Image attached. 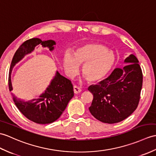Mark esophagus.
Here are the masks:
<instances>
[{
	"label": "esophagus",
	"instance_id": "34e87169",
	"mask_svg": "<svg viewBox=\"0 0 156 156\" xmlns=\"http://www.w3.org/2000/svg\"><path fill=\"white\" fill-rule=\"evenodd\" d=\"M82 91L81 88L77 86H74V92L75 94H78Z\"/></svg>",
	"mask_w": 156,
	"mask_h": 156
}]
</instances>
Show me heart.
<instances>
[{"instance_id": "b5f03b06", "label": "heart", "mask_w": 156, "mask_h": 156, "mask_svg": "<svg viewBox=\"0 0 156 156\" xmlns=\"http://www.w3.org/2000/svg\"><path fill=\"white\" fill-rule=\"evenodd\" d=\"M115 56L106 46L99 43H89L79 47L71 56L66 54L63 65L66 74L72 77L77 74L78 65L82 66V75L88 82L102 81L114 68Z\"/></svg>"}]
</instances>
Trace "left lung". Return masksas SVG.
<instances>
[{"instance_id":"1","label":"left lung","mask_w":156,"mask_h":156,"mask_svg":"<svg viewBox=\"0 0 156 156\" xmlns=\"http://www.w3.org/2000/svg\"><path fill=\"white\" fill-rule=\"evenodd\" d=\"M127 66L115 68L106 79L88 90L94 98L90 113L99 121L115 124L124 120L136 110L140 98L143 74L137 58L131 54Z\"/></svg>"}]
</instances>
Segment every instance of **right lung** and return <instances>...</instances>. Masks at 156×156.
Returning a JSON list of instances; mask_svg holds the SVG:
<instances>
[{
  "mask_svg": "<svg viewBox=\"0 0 156 156\" xmlns=\"http://www.w3.org/2000/svg\"><path fill=\"white\" fill-rule=\"evenodd\" d=\"M42 44L47 47L50 51L54 49L56 42L52 40L42 41L40 38H33L27 40L22 44L12 58L9 74V88L12 91L11 72L12 68L24 56L34 50L35 47ZM14 102L18 109L25 117L30 120L40 124H46L54 122L60 118L66 109L69 101L74 96L73 86L68 78L56 72L55 76L43 93L32 100L25 102L12 94Z\"/></svg>",
  "mask_w": 156,
  "mask_h": 156,
  "instance_id": "obj_1",
  "label": "right lung"
}]
</instances>
